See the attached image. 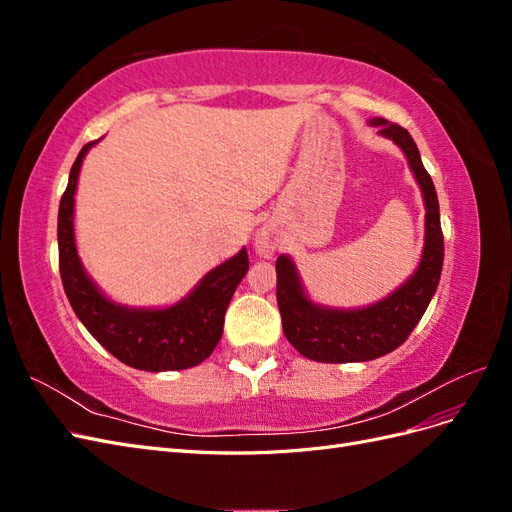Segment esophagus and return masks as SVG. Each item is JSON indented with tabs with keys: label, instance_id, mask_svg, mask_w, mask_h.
Instances as JSON below:
<instances>
[{
	"label": "esophagus",
	"instance_id": "34e87169",
	"mask_svg": "<svg viewBox=\"0 0 512 512\" xmlns=\"http://www.w3.org/2000/svg\"><path fill=\"white\" fill-rule=\"evenodd\" d=\"M254 247H256V254H258V256L271 258V256L275 254V250H277V241L273 239V235H271V232H269L267 228H262V230L258 232V235H256Z\"/></svg>",
	"mask_w": 512,
	"mask_h": 512
}]
</instances>
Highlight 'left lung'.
<instances>
[{
  "label": "left lung",
  "instance_id": "obj_1",
  "mask_svg": "<svg viewBox=\"0 0 512 512\" xmlns=\"http://www.w3.org/2000/svg\"><path fill=\"white\" fill-rule=\"evenodd\" d=\"M369 126L393 141L410 164L425 203V245L421 262L408 280L378 303L356 309H339L314 303L307 297L301 275L292 258L282 254L275 262L277 307L288 342L305 359L318 363H363L374 361L399 348L423 318L438 290L444 237L440 226V205L433 181L421 162L416 143L408 130L382 117L369 119Z\"/></svg>",
  "mask_w": 512,
  "mask_h": 512
}]
</instances>
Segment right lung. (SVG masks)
Wrapping results in <instances>:
<instances>
[{
  "label": "right lung",
  "instance_id": "1",
  "mask_svg": "<svg viewBox=\"0 0 512 512\" xmlns=\"http://www.w3.org/2000/svg\"><path fill=\"white\" fill-rule=\"evenodd\" d=\"M98 141L87 143L76 156L57 215L59 273L74 314L115 359L134 369L158 374L203 363L218 346L228 303L250 269L247 250L243 247L211 269L181 301L168 307H130L108 299L85 271L74 237L76 183L87 151Z\"/></svg>",
  "mask_w": 512,
  "mask_h": 512
}]
</instances>
